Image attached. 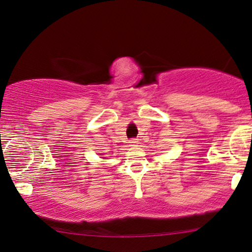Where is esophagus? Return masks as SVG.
Masks as SVG:
<instances>
[{
    "label": "esophagus",
    "instance_id": "1",
    "mask_svg": "<svg viewBox=\"0 0 252 252\" xmlns=\"http://www.w3.org/2000/svg\"><path fill=\"white\" fill-rule=\"evenodd\" d=\"M130 144H131V146H137V145L139 144V140H138V139H131Z\"/></svg>",
    "mask_w": 252,
    "mask_h": 252
}]
</instances>
